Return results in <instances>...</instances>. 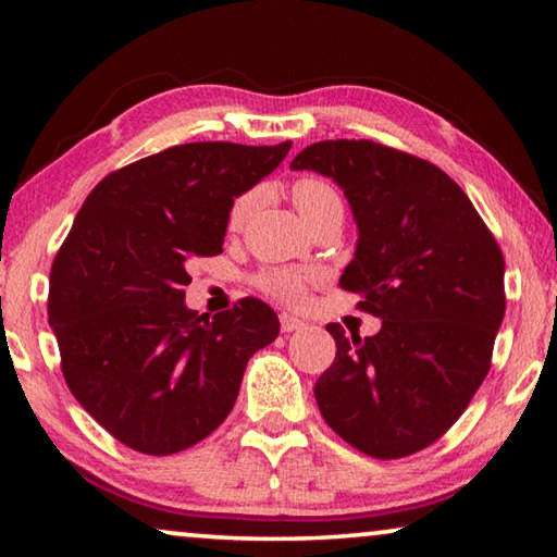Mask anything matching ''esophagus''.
Here are the masks:
<instances>
[{"mask_svg": "<svg viewBox=\"0 0 557 557\" xmlns=\"http://www.w3.org/2000/svg\"><path fill=\"white\" fill-rule=\"evenodd\" d=\"M280 326H282V332L289 334V332H297V329L305 326V322H301V319L295 317V314L282 312V314H280Z\"/></svg>", "mask_w": 557, "mask_h": 557, "instance_id": "obj_1", "label": "esophagus"}]
</instances>
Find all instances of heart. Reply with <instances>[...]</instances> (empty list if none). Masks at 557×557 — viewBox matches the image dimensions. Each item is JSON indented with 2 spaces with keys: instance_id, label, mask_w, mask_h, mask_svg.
<instances>
[{
  "instance_id": "obj_1",
  "label": "heart",
  "mask_w": 557,
  "mask_h": 557,
  "mask_svg": "<svg viewBox=\"0 0 557 557\" xmlns=\"http://www.w3.org/2000/svg\"><path fill=\"white\" fill-rule=\"evenodd\" d=\"M252 201L256 196L245 194L238 201L233 203L231 209V228H240L243 221L248 219V213L252 209ZM292 201H295L297 211L301 213V219L309 221L312 215L322 213L326 209H342V199H338L336 188L329 186L322 178H299V182L292 186ZM260 285L270 295H275L280 299L287 301H297L305 295V275L292 270H270L260 277Z\"/></svg>"
}]
</instances>
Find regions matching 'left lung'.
<instances>
[{
  "label": "left lung",
  "mask_w": 557,
  "mask_h": 557,
  "mask_svg": "<svg viewBox=\"0 0 557 557\" xmlns=\"http://www.w3.org/2000/svg\"><path fill=\"white\" fill-rule=\"evenodd\" d=\"M342 188L358 240L338 287L381 319L373 336L326 332L336 358L314 398L326 425L379 459L425 449L486 379L504 322V256L467 194L425 159L326 139L292 159Z\"/></svg>",
  "instance_id": "left-lung-1"
}]
</instances>
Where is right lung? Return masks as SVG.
Wrapping results in <instances>:
<instances>
[{
  "mask_svg": "<svg viewBox=\"0 0 557 557\" xmlns=\"http://www.w3.org/2000/svg\"><path fill=\"white\" fill-rule=\"evenodd\" d=\"M292 143H191L92 188L51 268L49 324L75 400L112 437L174 455L228 418L248 358L280 334L265 301L199 314L184 301L194 256L223 252L233 201Z\"/></svg>",
  "mask_w": 557,
  "mask_h": 557,
  "instance_id": "obj_1",
  "label": "right lung"
}]
</instances>
